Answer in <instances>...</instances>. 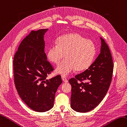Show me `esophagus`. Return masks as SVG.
<instances>
[{"label":"esophagus","instance_id":"1","mask_svg":"<svg viewBox=\"0 0 127 127\" xmlns=\"http://www.w3.org/2000/svg\"><path fill=\"white\" fill-rule=\"evenodd\" d=\"M61 78H62V80H63V81H64V83H68V80L67 79V78L65 77H64V76H63V77H61Z\"/></svg>","mask_w":127,"mask_h":127}]
</instances>
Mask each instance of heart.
Segmentation results:
<instances>
[{
	"instance_id": "1",
	"label": "heart",
	"mask_w": 127,
	"mask_h": 127,
	"mask_svg": "<svg viewBox=\"0 0 127 127\" xmlns=\"http://www.w3.org/2000/svg\"><path fill=\"white\" fill-rule=\"evenodd\" d=\"M96 48L94 42L87 40L78 33L62 36L48 49L47 57L50 63L58 64L64 58V60L55 68V72L64 77L74 69L82 71L87 69L94 61Z\"/></svg>"
}]
</instances>
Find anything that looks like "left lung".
<instances>
[{
	"instance_id": "left-lung-1",
	"label": "left lung",
	"mask_w": 127,
	"mask_h": 127,
	"mask_svg": "<svg viewBox=\"0 0 127 127\" xmlns=\"http://www.w3.org/2000/svg\"><path fill=\"white\" fill-rule=\"evenodd\" d=\"M100 53L88 69L71 78V107L86 112L95 108L105 97L110 85L114 64L110 51L102 37ZM83 81H85L83 82Z\"/></svg>"
}]
</instances>
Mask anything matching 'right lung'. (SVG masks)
Masks as SVG:
<instances>
[{"label": "right lung", "mask_w": 127, "mask_h": 127, "mask_svg": "<svg viewBox=\"0 0 127 127\" xmlns=\"http://www.w3.org/2000/svg\"><path fill=\"white\" fill-rule=\"evenodd\" d=\"M48 29L32 31L14 56V81L19 96L33 110L46 112L54 106L55 93L62 83L58 75L47 79L53 68L44 53Z\"/></svg>", "instance_id": "add662e5"}]
</instances>
